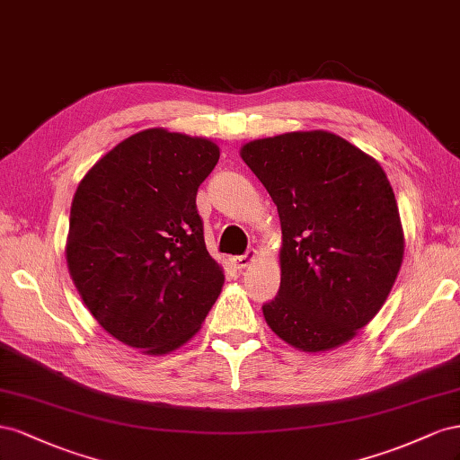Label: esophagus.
<instances>
[{"instance_id": "1", "label": "esophagus", "mask_w": 460, "mask_h": 460, "mask_svg": "<svg viewBox=\"0 0 460 460\" xmlns=\"http://www.w3.org/2000/svg\"><path fill=\"white\" fill-rule=\"evenodd\" d=\"M256 256H258V252L254 251V248H251V251H246V254L231 258V264H233L234 268H237V270H244V268H248V266L252 264Z\"/></svg>"}]
</instances>
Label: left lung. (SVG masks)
<instances>
[{"mask_svg": "<svg viewBox=\"0 0 460 460\" xmlns=\"http://www.w3.org/2000/svg\"><path fill=\"white\" fill-rule=\"evenodd\" d=\"M241 157L281 221L279 293L261 306L268 325L303 352L345 345L384 306L402 264L404 233L385 172L327 130L251 140Z\"/></svg>", "mask_w": 460, "mask_h": 460, "instance_id": "1", "label": "left lung"}]
</instances>
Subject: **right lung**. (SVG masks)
Wrapping results in <instances>:
<instances>
[{"label": "right lung", "mask_w": 460, "mask_h": 460, "mask_svg": "<svg viewBox=\"0 0 460 460\" xmlns=\"http://www.w3.org/2000/svg\"><path fill=\"white\" fill-rule=\"evenodd\" d=\"M217 160L212 140L146 128L102 155L73 196L71 279L103 330L144 354L199 333L226 281L196 209Z\"/></svg>", "instance_id": "add662e5"}]
</instances>
